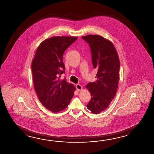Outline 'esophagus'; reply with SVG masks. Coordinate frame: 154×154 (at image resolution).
Here are the masks:
<instances>
[{
	"label": "esophagus",
	"instance_id": "1",
	"mask_svg": "<svg viewBox=\"0 0 154 154\" xmlns=\"http://www.w3.org/2000/svg\"><path fill=\"white\" fill-rule=\"evenodd\" d=\"M76 88L77 89V90L79 91L82 90V85H80V84H77V85H76Z\"/></svg>",
	"mask_w": 154,
	"mask_h": 154
}]
</instances>
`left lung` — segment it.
Instances as JSON below:
<instances>
[{
    "instance_id": "8db88e82",
    "label": "left lung",
    "mask_w": 154,
    "mask_h": 154,
    "mask_svg": "<svg viewBox=\"0 0 154 154\" xmlns=\"http://www.w3.org/2000/svg\"><path fill=\"white\" fill-rule=\"evenodd\" d=\"M91 48L92 63L97 69L96 80L86 85L91 98L86 107L94 114H99L109 106L117 93L120 62L113 44L97 35L82 36Z\"/></svg>"
}]
</instances>
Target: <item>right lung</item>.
Wrapping results in <instances>:
<instances>
[{
	"instance_id": "right-lung-1",
	"label": "right lung",
	"mask_w": 154,
	"mask_h": 154,
	"mask_svg": "<svg viewBox=\"0 0 154 154\" xmlns=\"http://www.w3.org/2000/svg\"><path fill=\"white\" fill-rule=\"evenodd\" d=\"M78 37L54 36L45 39L36 50L31 64L35 90L43 106L53 113L62 111L70 103L75 88L60 80L65 72L64 51Z\"/></svg>"
}]
</instances>
